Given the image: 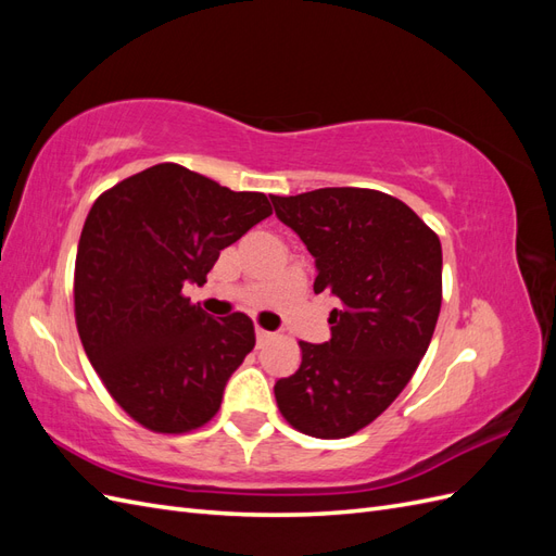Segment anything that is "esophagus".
I'll list each match as a JSON object with an SVG mask.
<instances>
[{
    "label": "esophagus",
    "mask_w": 556,
    "mask_h": 556,
    "mask_svg": "<svg viewBox=\"0 0 556 556\" xmlns=\"http://www.w3.org/2000/svg\"><path fill=\"white\" fill-rule=\"evenodd\" d=\"M255 333H257V343H264V341H268V339H274V333H271V331H266V329H262V327H257V329H255Z\"/></svg>",
    "instance_id": "34e87169"
}]
</instances>
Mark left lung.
Masks as SVG:
<instances>
[{
  "label": "left lung",
  "mask_w": 556,
  "mask_h": 556,
  "mask_svg": "<svg viewBox=\"0 0 556 556\" xmlns=\"http://www.w3.org/2000/svg\"><path fill=\"white\" fill-rule=\"evenodd\" d=\"M278 220L315 257V294L341 301L327 343L301 341L296 374L274 387L301 433L345 439L371 425L413 378L443 299V250L403 201L364 188L271 197Z\"/></svg>",
  "instance_id": "8db88e82"
}]
</instances>
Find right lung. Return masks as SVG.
Masks as SVG:
<instances>
[{"label": "right lung", "mask_w": 556, "mask_h": 556, "mask_svg": "<svg viewBox=\"0 0 556 556\" xmlns=\"http://www.w3.org/2000/svg\"><path fill=\"white\" fill-rule=\"evenodd\" d=\"M271 215L262 192H233L180 164H155L99 197L83 225L74 306L83 350L109 394L150 431L204 427L255 348L243 313L215 319L182 296L220 250Z\"/></svg>", "instance_id": "1"}]
</instances>
